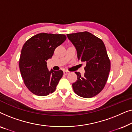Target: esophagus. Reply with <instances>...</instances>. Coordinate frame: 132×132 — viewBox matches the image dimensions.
Segmentation results:
<instances>
[{
    "label": "esophagus",
    "instance_id": "esophagus-1",
    "mask_svg": "<svg viewBox=\"0 0 132 132\" xmlns=\"http://www.w3.org/2000/svg\"><path fill=\"white\" fill-rule=\"evenodd\" d=\"M69 73H70L69 71H64V74L65 75H68V74H69Z\"/></svg>",
    "mask_w": 132,
    "mask_h": 132
}]
</instances>
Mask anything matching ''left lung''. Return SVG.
Returning <instances> with one entry per match:
<instances>
[{
    "label": "left lung",
    "mask_w": 132,
    "mask_h": 132,
    "mask_svg": "<svg viewBox=\"0 0 132 132\" xmlns=\"http://www.w3.org/2000/svg\"><path fill=\"white\" fill-rule=\"evenodd\" d=\"M77 50V58L86 63L84 76L79 72L72 85L75 93L84 98L94 97L102 91L111 70V62L102 39L88 32L67 34Z\"/></svg>",
    "instance_id": "obj_1"
}]
</instances>
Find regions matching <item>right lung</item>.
<instances>
[{"label": "right lung", "mask_w": 132, "mask_h": 132, "mask_svg": "<svg viewBox=\"0 0 132 132\" xmlns=\"http://www.w3.org/2000/svg\"><path fill=\"white\" fill-rule=\"evenodd\" d=\"M66 38L63 34L40 33L23 45L19 60L20 71L25 85L34 94L46 96L55 91L63 71H49L46 61Z\"/></svg>", "instance_id": "right-lung-1"}]
</instances>
